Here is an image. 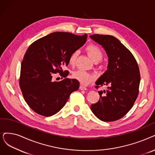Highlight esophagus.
<instances>
[{
  "instance_id": "obj_1",
  "label": "esophagus",
  "mask_w": 155,
  "mask_h": 155,
  "mask_svg": "<svg viewBox=\"0 0 155 155\" xmlns=\"http://www.w3.org/2000/svg\"><path fill=\"white\" fill-rule=\"evenodd\" d=\"M79 89L81 90H87L86 87H85V86H84L83 85H81V86H79Z\"/></svg>"
}]
</instances>
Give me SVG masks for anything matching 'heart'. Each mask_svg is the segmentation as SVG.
Segmentation results:
<instances>
[{
  "mask_svg": "<svg viewBox=\"0 0 155 155\" xmlns=\"http://www.w3.org/2000/svg\"><path fill=\"white\" fill-rule=\"evenodd\" d=\"M85 51L88 56L95 63H98L103 58V51L98 46L90 44L85 48ZM79 55V51L74 50L70 54L69 58V64L71 66H74L76 64V60ZM72 78L75 79L82 84L88 85L91 83L95 78L94 76L86 72L82 71H77L73 72Z\"/></svg>",
  "mask_w": 155,
  "mask_h": 155,
  "instance_id": "heart-1",
  "label": "heart"
}]
</instances>
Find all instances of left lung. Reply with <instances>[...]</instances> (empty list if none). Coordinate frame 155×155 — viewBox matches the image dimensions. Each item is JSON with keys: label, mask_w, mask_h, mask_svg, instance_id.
I'll return each mask as SVG.
<instances>
[{"label": "left lung", "mask_w": 155, "mask_h": 155, "mask_svg": "<svg viewBox=\"0 0 155 155\" xmlns=\"http://www.w3.org/2000/svg\"><path fill=\"white\" fill-rule=\"evenodd\" d=\"M101 45L109 57L107 70L99 78L95 88L108 86L106 91H98L99 101L91 105V109L99 120L114 121L124 116L134 106L139 94L140 75L132 53L114 37L91 35Z\"/></svg>", "instance_id": "obj_1"}]
</instances>
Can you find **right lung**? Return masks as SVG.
I'll list each match as a JSON object with an SVG mask.
<instances>
[{
    "label": "right lung",
    "mask_w": 155,
    "mask_h": 155,
    "mask_svg": "<svg viewBox=\"0 0 155 155\" xmlns=\"http://www.w3.org/2000/svg\"><path fill=\"white\" fill-rule=\"evenodd\" d=\"M87 34L53 32L34 41L25 54L21 65L19 84L25 101L34 112L43 116L57 113L66 104L71 93L79 89L75 79L65 78L71 53L81 47ZM65 79L54 82V74Z\"/></svg>",
    "instance_id": "add662e5"
}]
</instances>
